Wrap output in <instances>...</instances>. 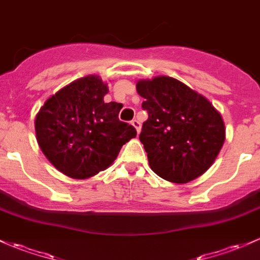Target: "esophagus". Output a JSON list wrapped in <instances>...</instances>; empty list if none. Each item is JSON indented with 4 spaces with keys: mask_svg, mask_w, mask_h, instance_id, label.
<instances>
[{
    "mask_svg": "<svg viewBox=\"0 0 260 260\" xmlns=\"http://www.w3.org/2000/svg\"><path fill=\"white\" fill-rule=\"evenodd\" d=\"M131 125H133V126L135 127L136 131H138V134L140 133V130H141V124H140V121H139V120L134 119L133 121H131Z\"/></svg>",
    "mask_w": 260,
    "mask_h": 260,
    "instance_id": "esophagus-1",
    "label": "esophagus"
}]
</instances>
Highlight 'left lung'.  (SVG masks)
Wrapping results in <instances>:
<instances>
[{"mask_svg":"<svg viewBox=\"0 0 260 260\" xmlns=\"http://www.w3.org/2000/svg\"><path fill=\"white\" fill-rule=\"evenodd\" d=\"M136 90L149 114L139 138L152 171L175 183H187L205 174L225 139L218 111L205 96L174 78L139 80Z\"/></svg>","mask_w":260,"mask_h":260,"instance_id":"8db88e82","label":"left lung"}]
</instances>
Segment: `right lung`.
I'll use <instances>...</instances> for the list:
<instances>
[{"label":"right lung","instance_id":"add662e5","mask_svg":"<svg viewBox=\"0 0 260 260\" xmlns=\"http://www.w3.org/2000/svg\"><path fill=\"white\" fill-rule=\"evenodd\" d=\"M108 91L98 75L80 78L49 98L36 116L41 150L69 177L82 180L104 171L136 136L133 125L119 120L122 105L104 102Z\"/></svg>","mask_w":260,"mask_h":260}]
</instances>
